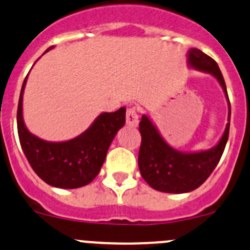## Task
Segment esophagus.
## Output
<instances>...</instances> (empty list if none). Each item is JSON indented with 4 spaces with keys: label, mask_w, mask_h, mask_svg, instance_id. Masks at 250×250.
<instances>
[{
    "label": "esophagus",
    "mask_w": 250,
    "mask_h": 250,
    "mask_svg": "<svg viewBox=\"0 0 250 250\" xmlns=\"http://www.w3.org/2000/svg\"><path fill=\"white\" fill-rule=\"evenodd\" d=\"M125 122L129 127L136 128L139 125V114L136 111L135 107H129L127 110V115H125Z\"/></svg>",
    "instance_id": "obj_1"
}]
</instances>
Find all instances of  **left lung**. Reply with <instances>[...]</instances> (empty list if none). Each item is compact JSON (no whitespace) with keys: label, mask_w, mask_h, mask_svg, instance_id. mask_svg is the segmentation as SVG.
Wrapping results in <instances>:
<instances>
[{"label":"left lung","mask_w":250,"mask_h":250,"mask_svg":"<svg viewBox=\"0 0 250 250\" xmlns=\"http://www.w3.org/2000/svg\"><path fill=\"white\" fill-rule=\"evenodd\" d=\"M187 62L193 69L212 74L220 83L229 105V122L222 139L214 147L200 152H181L172 148L148 116L143 115L139 125L141 134L139 169L149 187L163 193L182 194L200 187L219 163L229 138L231 106L227 85L217 62L196 48L188 51Z\"/></svg>","instance_id":"obj_1"}]
</instances>
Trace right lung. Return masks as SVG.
Masks as SVG:
<instances>
[{
	"label": "right lung",
	"instance_id": "1",
	"mask_svg": "<svg viewBox=\"0 0 250 250\" xmlns=\"http://www.w3.org/2000/svg\"><path fill=\"white\" fill-rule=\"evenodd\" d=\"M54 46H50L45 52ZM44 52V54H45ZM27 77L21 87L18 105V134L21 148L35 172L48 185L74 189L88 185L103 165L110 144L125 123V107L103 112L77 138L51 143L28 132L22 117V96Z\"/></svg>",
	"mask_w": 250,
	"mask_h": 250
}]
</instances>
